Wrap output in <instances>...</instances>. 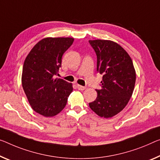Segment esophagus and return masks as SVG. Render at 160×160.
I'll return each mask as SVG.
<instances>
[{
	"mask_svg": "<svg viewBox=\"0 0 160 160\" xmlns=\"http://www.w3.org/2000/svg\"><path fill=\"white\" fill-rule=\"evenodd\" d=\"M77 87L78 88V90H81V91H83V90H85V89H86V87H82V86L78 85V84H77Z\"/></svg>",
	"mask_w": 160,
	"mask_h": 160,
	"instance_id": "esophagus-1",
	"label": "esophagus"
}]
</instances>
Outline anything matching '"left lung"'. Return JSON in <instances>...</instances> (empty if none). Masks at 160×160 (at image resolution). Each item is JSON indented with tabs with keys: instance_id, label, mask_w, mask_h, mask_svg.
<instances>
[{
	"instance_id": "obj_1",
	"label": "left lung",
	"mask_w": 160,
	"mask_h": 160,
	"mask_svg": "<svg viewBox=\"0 0 160 160\" xmlns=\"http://www.w3.org/2000/svg\"><path fill=\"white\" fill-rule=\"evenodd\" d=\"M97 56V72L103 74L102 88L89 107L98 116L111 118L122 111L133 93L136 72L128 53L110 40H89Z\"/></svg>"
}]
</instances>
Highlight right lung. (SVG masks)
<instances>
[{
  "instance_id": "right-lung-1",
  "label": "right lung",
  "mask_w": 160,
  "mask_h": 160,
  "mask_svg": "<svg viewBox=\"0 0 160 160\" xmlns=\"http://www.w3.org/2000/svg\"><path fill=\"white\" fill-rule=\"evenodd\" d=\"M73 38L41 39L24 61L21 82L31 107L46 117L60 113L73 91L72 83L55 78L61 66V58L72 45Z\"/></svg>"
}]
</instances>
